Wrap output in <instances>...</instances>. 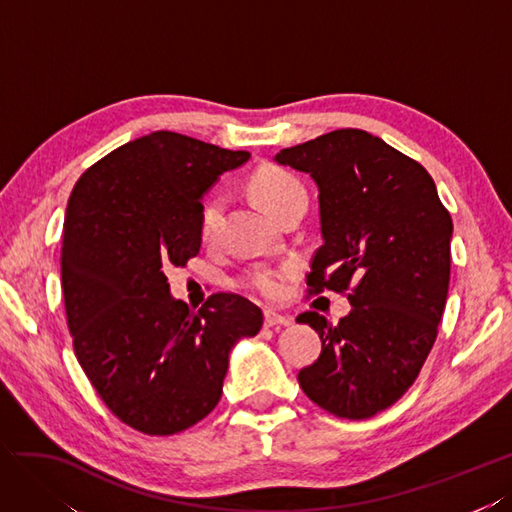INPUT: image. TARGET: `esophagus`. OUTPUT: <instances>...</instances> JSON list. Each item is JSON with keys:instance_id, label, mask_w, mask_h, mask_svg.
Returning a JSON list of instances; mask_svg holds the SVG:
<instances>
[{"instance_id": "34e87169", "label": "esophagus", "mask_w": 512, "mask_h": 512, "mask_svg": "<svg viewBox=\"0 0 512 512\" xmlns=\"http://www.w3.org/2000/svg\"><path fill=\"white\" fill-rule=\"evenodd\" d=\"M264 324H266V328H274V326H289L291 324V317H287V315H279V313H274V311H264Z\"/></svg>"}]
</instances>
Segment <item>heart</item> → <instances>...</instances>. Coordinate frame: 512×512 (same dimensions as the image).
<instances>
[{
  "label": "heart",
  "mask_w": 512,
  "mask_h": 512,
  "mask_svg": "<svg viewBox=\"0 0 512 512\" xmlns=\"http://www.w3.org/2000/svg\"><path fill=\"white\" fill-rule=\"evenodd\" d=\"M253 195L264 203L266 210L279 218L285 210H289L296 203H306L304 184L296 178L294 173L281 167H264L259 169L251 180ZM223 216H225V195L212 193L203 199L199 208V236L206 244H212L221 236L223 229ZM244 285L251 287L257 294L274 298L281 294L283 289V270L268 268V266H255L246 270Z\"/></svg>",
  "instance_id": "b5f03b06"
}]
</instances>
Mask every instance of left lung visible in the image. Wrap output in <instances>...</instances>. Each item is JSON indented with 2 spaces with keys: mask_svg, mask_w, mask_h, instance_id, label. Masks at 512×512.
Segmentation results:
<instances>
[{
  "mask_svg": "<svg viewBox=\"0 0 512 512\" xmlns=\"http://www.w3.org/2000/svg\"><path fill=\"white\" fill-rule=\"evenodd\" d=\"M319 188L321 244L306 294H345L339 324L298 315L321 354L298 373L306 397L364 420L397 403L437 339L450 281L452 218L427 169L367 130L341 128L276 154Z\"/></svg>",
  "mask_w": 512,
  "mask_h": 512,
  "instance_id": "obj_1",
  "label": "left lung"
}]
</instances>
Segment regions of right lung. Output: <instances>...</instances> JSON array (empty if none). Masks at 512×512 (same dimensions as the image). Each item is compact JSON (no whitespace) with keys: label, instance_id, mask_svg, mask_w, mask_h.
<instances>
[{"label":"right lung","instance_id":"right-lung-1","mask_svg":"<svg viewBox=\"0 0 512 512\" xmlns=\"http://www.w3.org/2000/svg\"><path fill=\"white\" fill-rule=\"evenodd\" d=\"M248 156L156 130L100 158L70 193L62 289L72 347L111 414L145 435L206 418L231 347L264 324L238 294H212L191 311L165 276L199 253L201 195Z\"/></svg>","mask_w":512,"mask_h":512}]
</instances>
